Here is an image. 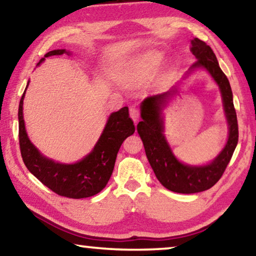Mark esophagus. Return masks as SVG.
<instances>
[{"mask_svg":"<svg viewBox=\"0 0 256 256\" xmlns=\"http://www.w3.org/2000/svg\"><path fill=\"white\" fill-rule=\"evenodd\" d=\"M130 116H131L133 122H134V123H136V122H138L139 118H140L139 110L136 109V106H131V108H130Z\"/></svg>","mask_w":256,"mask_h":256,"instance_id":"1","label":"esophagus"}]
</instances>
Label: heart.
Listing matches in <instances>:
<instances>
[{
	"mask_svg": "<svg viewBox=\"0 0 256 256\" xmlns=\"http://www.w3.org/2000/svg\"><path fill=\"white\" fill-rule=\"evenodd\" d=\"M142 62L146 66L147 71L154 72L158 68L162 63V55L158 52H150L144 56Z\"/></svg>",
	"mask_w": 256,
	"mask_h": 256,
	"instance_id": "heart-1",
	"label": "heart"
}]
</instances>
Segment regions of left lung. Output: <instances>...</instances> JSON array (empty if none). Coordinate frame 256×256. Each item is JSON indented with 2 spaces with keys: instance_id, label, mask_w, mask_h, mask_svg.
I'll use <instances>...</instances> for the list:
<instances>
[{
  "instance_id": "obj_1",
  "label": "left lung",
  "mask_w": 256,
  "mask_h": 256,
  "mask_svg": "<svg viewBox=\"0 0 256 256\" xmlns=\"http://www.w3.org/2000/svg\"><path fill=\"white\" fill-rule=\"evenodd\" d=\"M190 52L198 60L186 72L184 78L193 71L204 68L218 86L224 114L228 122V140L220 154L207 164L190 166L179 161L164 136L163 110L178 92L174 86L166 93L148 96L141 102V118L136 125L148 162L156 178L166 188L176 193L190 194L209 190L220 180L238 144V123L234 106L230 82L220 70L215 54L209 46L198 38L190 40Z\"/></svg>"
}]
</instances>
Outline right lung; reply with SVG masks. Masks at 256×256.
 <instances>
[{
  "instance_id": "right-lung-1",
  "label": "right lung",
  "mask_w": 256,
  "mask_h": 256,
  "mask_svg": "<svg viewBox=\"0 0 256 256\" xmlns=\"http://www.w3.org/2000/svg\"><path fill=\"white\" fill-rule=\"evenodd\" d=\"M63 54L70 55V52L66 49H55L47 52L44 57ZM44 60V58H41L38 66H40ZM26 88L19 102L18 109L19 144L22 161L30 172L52 192L71 199L90 198L101 192L112 177L117 152L122 144L128 136L134 133L136 128L128 116V106L112 112L108 117L98 142L85 158L76 163H60L41 154L30 142L22 116V104Z\"/></svg>"
}]
</instances>
